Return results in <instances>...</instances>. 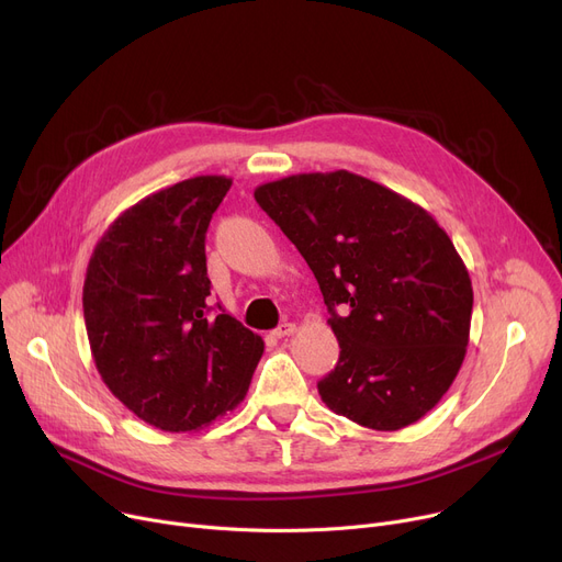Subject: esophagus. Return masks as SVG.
Returning a JSON list of instances; mask_svg holds the SVG:
<instances>
[{"label":"esophagus","mask_w":562,"mask_h":562,"mask_svg":"<svg viewBox=\"0 0 562 562\" xmlns=\"http://www.w3.org/2000/svg\"><path fill=\"white\" fill-rule=\"evenodd\" d=\"M293 330H296V326H293V323H280V326L271 333V337H273V339H282V337L293 335Z\"/></svg>","instance_id":"obj_1"}]
</instances>
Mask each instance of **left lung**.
Wrapping results in <instances>:
<instances>
[{"instance_id": "1", "label": "left lung", "mask_w": 562, "mask_h": 562, "mask_svg": "<svg viewBox=\"0 0 562 562\" xmlns=\"http://www.w3.org/2000/svg\"><path fill=\"white\" fill-rule=\"evenodd\" d=\"M255 200L312 269L339 341L321 401L373 430L419 422L462 367L474 291L449 234L362 175L301 172Z\"/></svg>"}]
</instances>
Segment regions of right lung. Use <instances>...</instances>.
I'll return each instance as SVG.
<instances>
[{
  "label": "right lung",
  "mask_w": 562,
  "mask_h": 562,
  "mask_svg": "<svg viewBox=\"0 0 562 562\" xmlns=\"http://www.w3.org/2000/svg\"><path fill=\"white\" fill-rule=\"evenodd\" d=\"M232 180L200 175L143 198L98 241L83 321L111 394L166 432L210 426L246 398L263 341L210 305L204 234Z\"/></svg>",
  "instance_id": "obj_1"
}]
</instances>
